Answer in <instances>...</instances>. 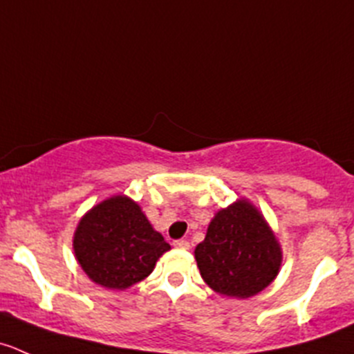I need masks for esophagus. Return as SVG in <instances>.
<instances>
[{"label":"esophagus","instance_id":"1","mask_svg":"<svg viewBox=\"0 0 354 354\" xmlns=\"http://www.w3.org/2000/svg\"><path fill=\"white\" fill-rule=\"evenodd\" d=\"M173 245L176 247V249H183V250H187V249H190V242H188V240H174L173 242Z\"/></svg>","mask_w":354,"mask_h":354}]
</instances>
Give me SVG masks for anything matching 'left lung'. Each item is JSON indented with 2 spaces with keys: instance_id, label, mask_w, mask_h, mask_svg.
I'll list each match as a JSON object with an SVG mask.
<instances>
[{
  "instance_id": "left-lung-1",
  "label": "left lung",
  "mask_w": 354,
  "mask_h": 354,
  "mask_svg": "<svg viewBox=\"0 0 354 354\" xmlns=\"http://www.w3.org/2000/svg\"><path fill=\"white\" fill-rule=\"evenodd\" d=\"M195 261L214 292L247 299L279 275L282 247L263 214L242 198L216 212L205 239L195 247Z\"/></svg>"
}]
</instances>
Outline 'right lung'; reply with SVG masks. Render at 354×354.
<instances>
[{
	"mask_svg": "<svg viewBox=\"0 0 354 354\" xmlns=\"http://www.w3.org/2000/svg\"><path fill=\"white\" fill-rule=\"evenodd\" d=\"M72 247L82 272L112 290L142 282L171 249L142 207L126 195H114L86 212L75 228Z\"/></svg>",
	"mask_w": 354,
	"mask_h": 354,
	"instance_id": "right-lung-1",
	"label": "right lung"
}]
</instances>
